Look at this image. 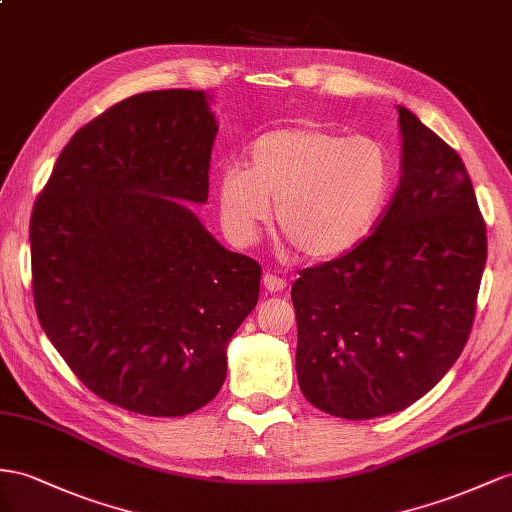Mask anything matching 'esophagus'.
Segmentation results:
<instances>
[{"label": "esophagus", "instance_id": "1", "mask_svg": "<svg viewBox=\"0 0 512 512\" xmlns=\"http://www.w3.org/2000/svg\"><path fill=\"white\" fill-rule=\"evenodd\" d=\"M285 279H281V277H277V274H272V272H266L264 274V287L266 290L270 292V294H279V292H283L285 290Z\"/></svg>", "mask_w": 512, "mask_h": 512}]
</instances>
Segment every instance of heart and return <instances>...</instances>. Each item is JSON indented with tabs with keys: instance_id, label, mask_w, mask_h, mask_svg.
Instances as JSON below:
<instances>
[{
	"instance_id": "heart-1",
	"label": "heart",
	"mask_w": 512,
	"mask_h": 512,
	"mask_svg": "<svg viewBox=\"0 0 512 512\" xmlns=\"http://www.w3.org/2000/svg\"><path fill=\"white\" fill-rule=\"evenodd\" d=\"M391 186L393 162L381 140L300 123L255 138L246 168L218 175L216 199L233 242H257L277 203L285 238L311 259H333L372 233Z\"/></svg>"
}]
</instances>
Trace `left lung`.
<instances>
[{
    "mask_svg": "<svg viewBox=\"0 0 512 512\" xmlns=\"http://www.w3.org/2000/svg\"><path fill=\"white\" fill-rule=\"evenodd\" d=\"M400 183L370 238L300 270L296 374L316 409L398 413L435 387L471 333L487 227L458 153L398 108Z\"/></svg>",
    "mask_w": 512,
    "mask_h": 512,
    "instance_id": "obj_1",
    "label": "left lung"
}]
</instances>
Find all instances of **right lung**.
Listing matches in <instances>:
<instances>
[{
    "instance_id": "obj_1",
    "label": "right lung",
    "mask_w": 512,
    "mask_h": 512,
    "mask_svg": "<svg viewBox=\"0 0 512 512\" xmlns=\"http://www.w3.org/2000/svg\"><path fill=\"white\" fill-rule=\"evenodd\" d=\"M203 90L116 103L62 149L30 225L36 313L80 381L131 413L179 417L216 398L261 266L231 253L207 201L218 134Z\"/></svg>"
}]
</instances>
